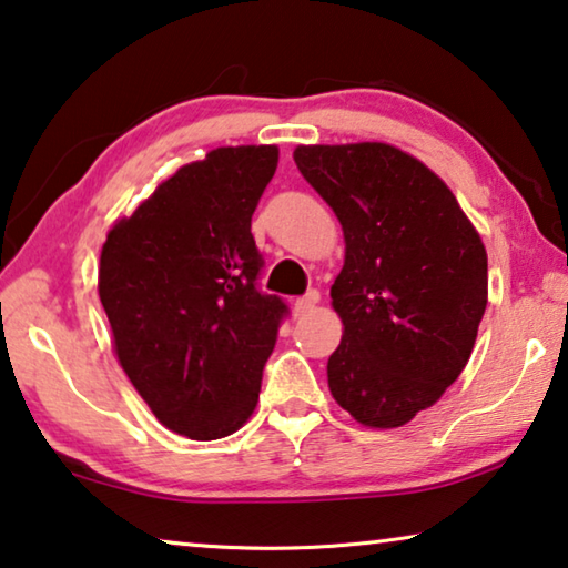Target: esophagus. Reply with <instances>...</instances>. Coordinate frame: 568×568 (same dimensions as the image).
<instances>
[{
	"mask_svg": "<svg viewBox=\"0 0 568 568\" xmlns=\"http://www.w3.org/2000/svg\"><path fill=\"white\" fill-rule=\"evenodd\" d=\"M321 301V293L318 291H308L303 295V298H298L293 303V308H295V313H298V316H303V313H308V311H313L316 308V303Z\"/></svg>",
	"mask_w": 568,
	"mask_h": 568,
	"instance_id": "1",
	"label": "esophagus"
}]
</instances>
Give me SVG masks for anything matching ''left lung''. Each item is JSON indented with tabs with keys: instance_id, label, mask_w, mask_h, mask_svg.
<instances>
[{
	"instance_id": "8db88e82",
	"label": "left lung",
	"mask_w": 568,
	"mask_h": 568,
	"mask_svg": "<svg viewBox=\"0 0 568 568\" xmlns=\"http://www.w3.org/2000/svg\"><path fill=\"white\" fill-rule=\"evenodd\" d=\"M293 159L346 240L328 389L366 427L407 425L473 354L488 305L483 240L443 179L389 143L298 146Z\"/></svg>"
}]
</instances>
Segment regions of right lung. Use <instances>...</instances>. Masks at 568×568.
<instances>
[{"label":"right lung","mask_w":568,"mask_h":568,"mask_svg":"<svg viewBox=\"0 0 568 568\" xmlns=\"http://www.w3.org/2000/svg\"><path fill=\"white\" fill-rule=\"evenodd\" d=\"M275 166V146L214 149L105 237L98 293L115 354L161 425L189 439L245 425L291 313L257 287L250 232Z\"/></svg>","instance_id":"add662e5"}]
</instances>
